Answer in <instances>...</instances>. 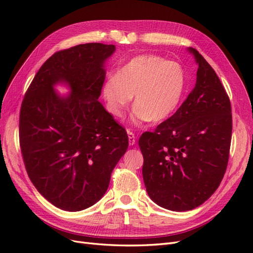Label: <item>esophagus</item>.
Wrapping results in <instances>:
<instances>
[{
    "label": "esophagus",
    "instance_id": "34e87169",
    "mask_svg": "<svg viewBox=\"0 0 253 253\" xmlns=\"http://www.w3.org/2000/svg\"><path fill=\"white\" fill-rule=\"evenodd\" d=\"M127 136H128V143H129V145L135 144V142H136V137H135L134 133L127 132Z\"/></svg>",
    "mask_w": 253,
    "mask_h": 253
}]
</instances>
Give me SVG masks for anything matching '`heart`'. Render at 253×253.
Returning <instances> with one entry per match:
<instances>
[{
	"label": "heart",
	"mask_w": 253,
	"mask_h": 253,
	"mask_svg": "<svg viewBox=\"0 0 253 253\" xmlns=\"http://www.w3.org/2000/svg\"><path fill=\"white\" fill-rule=\"evenodd\" d=\"M186 74L174 61L155 55L137 56L109 76L101 88L105 109L122 117L134 96L133 121H163L177 111L186 89Z\"/></svg>",
	"instance_id": "obj_1"
}]
</instances>
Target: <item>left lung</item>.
<instances>
[{"mask_svg":"<svg viewBox=\"0 0 253 253\" xmlns=\"http://www.w3.org/2000/svg\"><path fill=\"white\" fill-rule=\"evenodd\" d=\"M196 83L174 115L139 138L142 176L151 200L188 211L215 192L227 169L232 134L231 104L216 73L196 49Z\"/></svg>","mask_w":253,"mask_h":253,"instance_id":"obj_1","label":"left lung"}]
</instances>
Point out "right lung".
Listing matches in <instances>:
<instances>
[{
  "label": "right lung",
  "mask_w": 253,
  "mask_h": 253,
  "mask_svg": "<svg viewBox=\"0 0 253 253\" xmlns=\"http://www.w3.org/2000/svg\"><path fill=\"white\" fill-rule=\"evenodd\" d=\"M115 45L86 43L45 61L20 112V147L30 180L45 200L65 211L96 204L128 147L126 129L98 101L104 64ZM62 83L70 95L54 86Z\"/></svg>",
  "instance_id": "obj_1"
}]
</instances>
